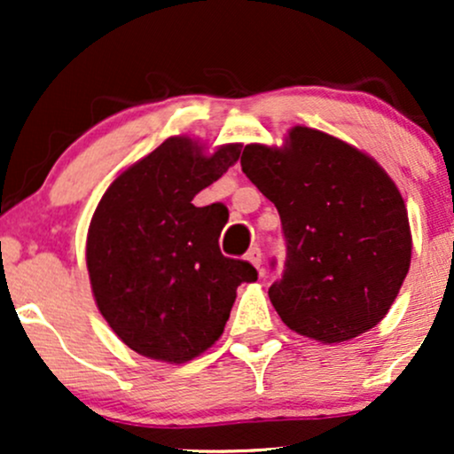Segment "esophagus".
<instances>
[{
	"instance_id": "esophagus-1",
	"label": "esophagus",
	"mask_w": 454,
	"mask_h": 454,
	"mask_svg": "<svg viewBox=\"0 0 454 454\" xmlns=\"http://www.w3.org/2000/svg\"><path fill=\"white\" fill-rule=\"evenodd\" d=\"M249 260V262L254 264V267L260 269V264H262V252H260V247H252L247 252V256H245Z\"/></svg>"
}]
</instances>
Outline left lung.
<instances>
[{
  "label": "left lung",
  "instance_id": "left-lung-1",
  "mask_svg": "<svg viewBox=\"0 0 454 454\" xmlns=\"http://www.w3.org/2000/svg\"><path fill=\"white\" fill-rule=\"evenodd\" d=\"M241 168L281 217L288 258L269 299L284 325L322 343L376 326L411 260L408 209L387 170L305 126L290 129L281 147L245 145Z\"/></svg>",
  "mask_w": 454,
  "mask_h": 454
}]
</instances>
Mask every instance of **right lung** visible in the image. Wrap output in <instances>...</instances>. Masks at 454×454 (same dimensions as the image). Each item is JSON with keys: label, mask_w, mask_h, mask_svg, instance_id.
Here are the masks:
<instances>
[{"label": "right lung", "mask_w": 454, "mask_h": 454, "mask_svg": "<svg viewBox=\"0 0 454 454\" xmlns=\"http://www.w3.org/2000/svg\"><path fill=\"white\" fill-rule=\"evenodd\" d=\"M239 155V143L205 153L194 138L170 137L114 176L93 211V299L140 356L170 364L200 356L222 337L239 286L258 279L252 264L220 252V217L192 205Z\"/></svg>", "instance_id": "obj_1"}]
</instances>
